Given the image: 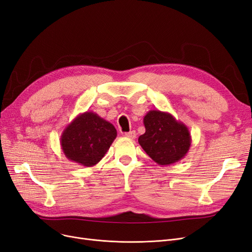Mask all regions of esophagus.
<instances>
[{
  "label": "esophagus",
  "instance_id": "34e87169",
  "mask_svg": "<svg viewBox=\"0 0 252 252\" xmlns=\"http://www.w3.org/2000/svg\"><path fill=\"white\" fill-rule=\"evenodd\" d=\"M136 132L135 131H131V132H128V133H126L125 134V136L126 137V138H128V139H135L136 138Z\"/></svg>",
  "mask_w": 252,
  "mask_h": 252
}]
</instances>
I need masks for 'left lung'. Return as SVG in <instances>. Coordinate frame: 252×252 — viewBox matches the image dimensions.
I'll use <instances>...</instances> for the list:
<instances>
[{"label": "left lung", "instance_id": "obj_1", "mask_svg": "<svg viewBox=\"0 0 252 252\" xmlns=\"http://www.w3.org/2000/svg\"><path fill=\"white\" fill-rule=\"evenodd\" d=\"M143 124L145 133L138 142L157 164L168 166L188 154L192 142L189 129L168 112L148 111Z\"/></svg>", "mask_w": 252, "mask_h": 252}]
</instances>
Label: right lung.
I'll return each instance as SVG.
<instances>
[{"mask_svg":"<svg viewBox=\"0 0 252 252\" xmlns=\"http://www.w3.org/2000/svg\"><path fill=\"white\" fill-rule=\"evenodd\" d=\"M117 136L116 128L94 112L79 114L62 132V152L69 161L82 166L96 165Z\"/></svg>","mask_w":252,"mask_h":252,"instance_id":"1","label":"right lung"}]
</instances>
